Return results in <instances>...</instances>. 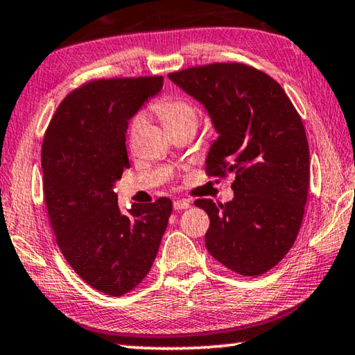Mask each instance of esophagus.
<instances>
[{
  "mask_svg": "<svg viewBox=\"0 0 355 355\" xmlns=\"http://www.w3.org/2000/svg\"><path fill=\"white\" fill-rule=\"evenodd\" d=\"M191 207V202L189 200H186V199H183V200H175L173 202V208L177 209V211H182V209H188Z\"/></svg>",
  "mask_w": 355,
  "mask_h": 355,
  "instance_id": "obj_1",
  "label": "esophagus"
}]
</instances>
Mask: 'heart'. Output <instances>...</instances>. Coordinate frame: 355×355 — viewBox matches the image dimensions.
Returning <instances> with one entry per match:
<instances>
[{
  "label": "heart",
  "instance_id": "obj_1",
  "mask_svg": "<svg viewBox=\"0 0 355 355\" xmlns=\"http://www.w3.org/2000/svg\"><path fill=\"white\" fill-rule=\"evenodd\" d=\"M152 110L161 119L167 130H175L180 127H196L197 112L196 105L183 95H164V97L153 101ZM144 123L142 114H136L130 122V135H136Z\"/></svg>",
  "mask_w": 355,
  "mask_h": 355
}]
</instances>
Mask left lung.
I'll return each mask as SVG.
<instances>
[{"label":"left lung","instance_id":"8db88e82","mask_svg":"<svg viewBox=\"0 0 355 355\" xmlns=\"http://www.w3.org/2000/svg\"><path fill=\"white\" fill-rule=\"evenodd\" d=\"M169 78L205 106L219 135L208 175L235 173L233 200H196L209 218L207 249L232 271L261 275L293 248L304 219L310 153L302 119L277 81L245 64L216 62Z\"/></svg>","mask_w":355,"mask_h":355}]
</instances>
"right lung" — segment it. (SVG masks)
<instances>
[{
	"mask_svg": "<svg viewBox=\"0 0 355 355\" xmlns=\"http://www.w3.org/2000/svg\"><path fill=\"white\" fill-rule=\"evenodd\" d=\"M163 76L95 80L75 89L42 144L44 194L56 243L80 277L110 296L141 284L158 254L172 200L120 211L114 183L130 167L128 120L163 87Z\"/></svg>",
	"mask_w": 355,
	"mask_h": 355,
	"instance_id": "obj_1",
	"label": "right lung"
}]
</instances>
